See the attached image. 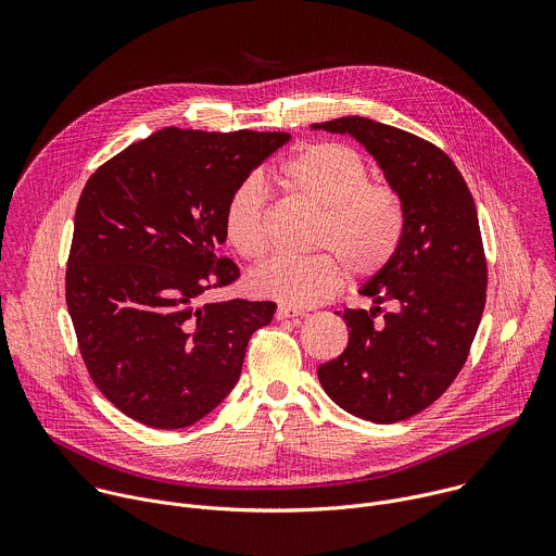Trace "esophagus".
<instances>
[{
    "label": "esophagus",
    "mask_w": 556,
    "mask_h": 556,
    "mask_svg": "<svg viewBox=\"0 0 556 556\" xmlns=\"http://www.w3.org/2000/svg\"><path fill=\"white\" fill-rule=\"evenodd\" d=\"M303 312L299 307H292V305H286V303H279L277 312H275V319L277 321H283V319H296V316H301Z\"/></svg>",
    "instance_id": "34e87169"
}]
</instances>
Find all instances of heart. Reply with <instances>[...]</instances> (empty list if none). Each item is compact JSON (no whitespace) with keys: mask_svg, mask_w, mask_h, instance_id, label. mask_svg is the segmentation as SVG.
Listing matches in <instances>:
<instances>
[{"mask_svg":"<svg viewBox=\"0 0 556 556\" xmlns=\"http://www.w3.org/2000/svg\"><path fill=\"white\" fill-rule=\"evenodd\" d=\"M277 182L299 202L319 211L309 257H273L251 273L260 296L307 307L332 296L343 283V264L354 277L378 275L399 253L405 204L391 185L369 180V165L350 144L312 142L279 167ZM226 244L247 262L268 251V200L257 178L228 195L222 213Z\"/></svg>","mask_w":556,"mask_h":556,"instance_id":"obj_1","label":"heart"}]
</instances>
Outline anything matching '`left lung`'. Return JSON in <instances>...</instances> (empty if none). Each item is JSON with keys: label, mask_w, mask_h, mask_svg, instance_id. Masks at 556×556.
<instances>
[{"label": "left lung", "mask_w": 556, "mask_h": 556, "mask_svg": "<svg viewBox=\"0 0 556 556\" xmlns=\"http://www.w3.org/2000/svg\"><path fill=\"white\" fill-rule=\"evenodd\" d=\"M314 127L363 142L407 217L399 253L361 290L376 307L343 312L348 348L316 374L352 416L401 422L451 387L478 334L489 283L478 208L451 157L416 134L363 116ZM380 302L394 309L384 313Z\"/></svg>", "instance_id": "obj_1"}]
</instances>
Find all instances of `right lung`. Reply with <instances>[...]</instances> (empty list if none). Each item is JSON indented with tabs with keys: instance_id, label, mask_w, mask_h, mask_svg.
<instances>
[{
	"instance_id": "add662e5",
	"label": "right lung",
	"mask_w": 556,
	"mask_h": 556,
	"mask_svg": "<svg viewBox=\"0 0 556 556\" xmlns=\"http://www.w3.org/2000/svg\"><path fill=\"white\" fill-rule=\"evenodd\" d=\"M286 131L165 127L110 157L74 213L65 303L90 378L151 429L215 409L242 374L273 301L204 303L237 277L222 213L232 189L288 142Z\"/></svg>"
}]
</instances>
